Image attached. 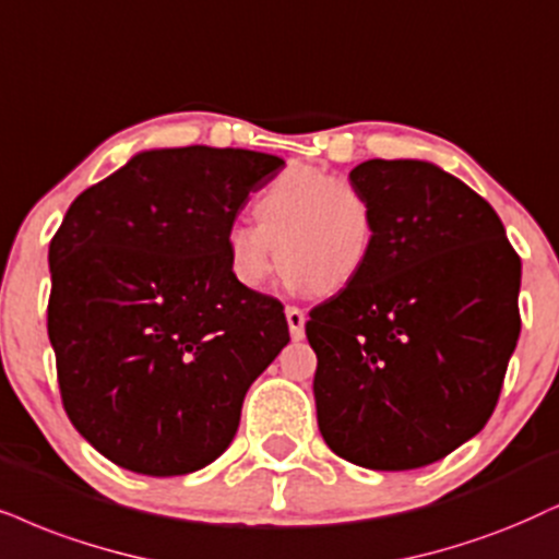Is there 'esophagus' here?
<instances>
[{
	"instance_id": "esophagus-1",
	"label": "esophagus",
	"mask_w": 559,
	"mask_h": 559,
	"mask_svg": "<svg viewBox=\"0 0 559 559\" xmlns=\"http://www.w3.org/2000/svg\"><path fill=\"white\" fill-rule=\"evenodd\" d=\"M286 322H288V332H292L294 341H301V337H304V322H307V314H304L299 307H286Z\"/></svg>"
}]
</instances>
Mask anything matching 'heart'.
<instances>
[{"label":"heart","mask_w":559,"mask_h":559,"mask_svg":"<svg viewBox=\"0 0 559 559\" xmlns=\"http://www.w3.org/2000/svg\"><path fill=\"white\" fill-rule=\"evenodd\" d=\"M252 216L255 227L237 224L224 239L231 278L247 292L265 286L278 252L292 286L312 288L317 296L343 294L366 273L377 250V211L369 195L314 167H292L273 178L252 203Z\"/></svg>","instance_id":"obj_1"}]
</instances>
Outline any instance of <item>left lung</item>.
Segmentation results:
<instances>
[{
    "mask_svg": "<svg viewBox=\"0 0 559 559\" xmlns=\"http://www.w3.org/2000/svg\"><path fill=\"white\" fill-rule=\"evenodd\" d=\"M377 250L309 312L324 443L366 469L433 464L490 420L521 332V258L483 195L423 159L350 169Z\"/></svg>",
    "mask_w": 559,
    "mask_h": 559,
    "instance_id": "obj_1",
    "label": "left lung"
}]
</instances>
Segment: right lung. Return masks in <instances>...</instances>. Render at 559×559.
I'll use <instances>...</instances> for the list:
<instances>
[{
  "instance_id": "right-lung-1",
  "label": "right lung",
  "mask_w": 559,
  "mask_h": 559,
  "mask_svg": "<svg viewBox=\"0 0 559 559\" xmlns=\"http://www.w3.org/2000/svg\"><path fill=\"white\" fill-rule=\"evenodd\" d=\"M286 162L250 150L139 152L76 195L48 247V337L72 426L118 467L203 469L288 343L284 307L231 278L227 231Z\"/></svg>"
}]
</instances>
